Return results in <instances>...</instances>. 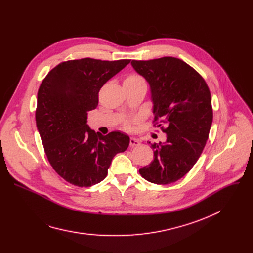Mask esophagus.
Segmentation results:
<instances>
[{
	"label": "esophagus",
	"instance_id": "esophagus-1",
	"mask_svg": "<svg viewBox=\"0 0 253 253\" xmlns=\"http://www.w3.org/2000/svg\"><path fill=\"white\" fill-rule=\"evenodd\" d=\"M140 145V141L139 139L135 138V137H131L130 138V146L134 147V146H139Z\"/></svg>",
	"mask_w": 253,
	"mask_h": 253
}]
</instances>
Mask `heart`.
Masks as SVG:
<instances>
[{"label":"heart","mask_w":253,"mask_h":253,"mask_svg":"<svg viewBox=\"0 0 253 253\" xmlns=\"http://www.w3.org/2000/svg\"><path fill=\"white\" fill-rule=\"evenodd\" d=\"M140 82H145V80H144V78L142 76H140L139 74L137 73H131L129 74L125 80H124V84H135V83H140ZM123 126L128 129L130 127V123L128 120L124 121L123 122Z\"/></svg>","instance_id":"heart-1"}]
</instances>
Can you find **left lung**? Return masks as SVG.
Returning a JSON list of instances; mask_svg holds the SVG:
<instances>
[{"mask_svg": "<svg viewBox=\"0 0 253 253\" xmlns=\"http://www.w3.org/2000/svg\"><path fill=\"white\" fill-rule=\"evenodd\" d=\"M131 64L149 83L154 126L166 133L164 143L151 144L154 159L139 173L151 183L176 182L197 162L208 139L213 119L209 88L195 69L174 57Z\"/></svg>", "mask_w": 253, "mask_h": 253, "instance_id": "obj_1", "label": "left lung"}]
</instances>
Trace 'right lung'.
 <instances>
[{
    "label": "right lung",
    "mask_w": 253,
    "mask_h": 253,
    "mask_svg": "<svg viewBox=\"0 0 253 253\" xmlns=\"http://www.w3.org/2000/svg\"><path fill=\"white\" fill-rule=\"evenodd\" d=\"M130 60L92 58L58 64L43 80L37 97L36 123L53 169L67 182L90 187L105 179L113 157L130 138L118 131L103 136L87 124L102 86Z\"/></svg>",
    "instance_id": "obj_1"
}]
</instances>
